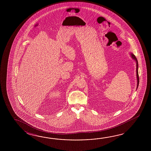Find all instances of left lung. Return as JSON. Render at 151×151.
Wrapping results in <instances>:
<instances>
[{
  "label": "left lung",
  "mask_w": 151,
  "mask_h": 151,
  "mask_svg": "<svg viewBox=\"0 0 151 151\" xmlns=\"http://www.w3.org/2000/svg\"><path fill=\"white\" fill-rule=\"evenodd\" d=\"M131 55L132 58H133L135 61H136V63H137V69H136V71H137V88H138V86H139V74H138V60H137V59L135 57L134 55L133 54H131Z\"/></svg>",
  "instance_id": "obj_1"
}]
</instances>
